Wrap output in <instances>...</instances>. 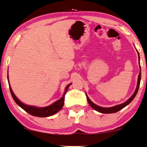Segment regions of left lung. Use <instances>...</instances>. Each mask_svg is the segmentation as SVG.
Instances as JSON below:
<instances>
[{"label":"left lung","instance_id":"1","mask_svg":"<svg viewBox=\"0 0 147 147\" xmlns=\"http://www.w3.org/2000/svg\"><path fill=\"white\" fill-rule=\"evenodd\" d=\"M137 52H138V56H139L138 51H137ZM139 61H140V56H139ZM139 63H140V61H139ZM140 73H139V75H138V79L137 87H136V89L135 92H134V93L133 94V95H132V96H131L130 98H129V99L127 100L126 102H123V103H122V104H120V105L114 106V107H100V106L95 105L94 103H93V102H92L90 100V98H88L87 94H86V96H87V100H88V103H89V105H90L91 107H92L94 109V110H96L98 112L102 113V114H112V113H116V112H118V111H120L121 109H122L123 108H124V107H126L127 105H128L129 104L130 102L134 100V98H135L136 94H137L138 91V88H139V86H140V79H141V68H140Z\"/></svg>","mask_w":147,"mask_h":147}]
</instances>
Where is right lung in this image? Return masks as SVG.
<instances>
[{
	"instance_id": "obj_1",
	"label": "right lung",
	"mask_w": 147,
	"mask_h": 147,
	"mask_svg": "<svg viewBox=\"0 0 147 147\" xmlns=\"http://www.w3.org/2000/svg\"><path fill=\"white\" fill-rule=\"evenodd\" d=\"M70 85H71V84H68V86H66L64 93H63L62 97H61L60 99L57 100L56 102H55L54 103L52 104V105L45 107H35V106L27 105L22 103V102H21L13 94V91H12L11 90V86H10V84H9V86L10 92H11V94L12 97H13V100H15L16 102L17 105L20 106L21 108H22L24 111H26V112L29 113V114L32 115V116H38V117H48V116H52V115L56 114L57 112H59L60 109L62 108L63 104H64L65 95H66V92L68 91V88Z\"/></svg>"
}]
</instances>
